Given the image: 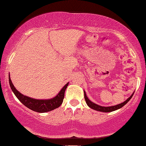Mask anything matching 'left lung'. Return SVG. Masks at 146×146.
Returning a JSON list of instances; mask_svg holds the SVG:
<instances>
[{
	"instance_id": "obj_1",
	"label": "left lung",
	"mask_w": 146,
	"mask_h": 146,
	"mask_svg": "<svg viewBox=\"0 0 146 146\" xmlns=\"http://www.w3.org/2000/svg\"><path fill=\"white\" fill-rule=\"evenodd\" d=\"M84 99H85V100H86V102L87 105H88L90 108H93V110H98V111L105 112V113L112 112V111H114V110H116L117 109H119V108H121V107H123V106L125 105L127 103H128V102H129V100H130V99L132 98V95H134V93H133L132 94L131 96H130L128 99H127V100H125L124 102H123V103H121V104H119L116 105V106H113L104 107V106H99L98 104H95V103H93V102H92L91 101H90V100H89V99L87 98V96H86V93H85V91L84 92Z\"/></svg>"
}]
</instances>
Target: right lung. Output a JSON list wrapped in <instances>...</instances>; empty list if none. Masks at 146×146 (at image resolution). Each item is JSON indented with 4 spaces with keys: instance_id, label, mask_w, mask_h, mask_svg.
<instances>
[{
    "instance_id": "1",
    "label": "right lung",
    "mask_w": 146,
    "mask_h": 146,
    "mask_svg": "<svg viewBox=\"0 0 146 146\" xmlns=\"http://www.w3.org/2000/svg\"><path fill=\"white\" fill-rule=\"evenodd\" d=\"M9 81L11 90L14 92L15 95L19 100V101L21 103H23L25 106L27 107L28 108L33 110V111L38 112V113H46V112L51 111V110L58 108L62 104L64 98V92L68 84V82L62 88V90H60L58 95H57L55 98L50 99V100H41L29 98V97L21 94L20 92H18L15 88L14 84L11 81L10 76L9 77Z\"/></svg>"
}]
</instances>
